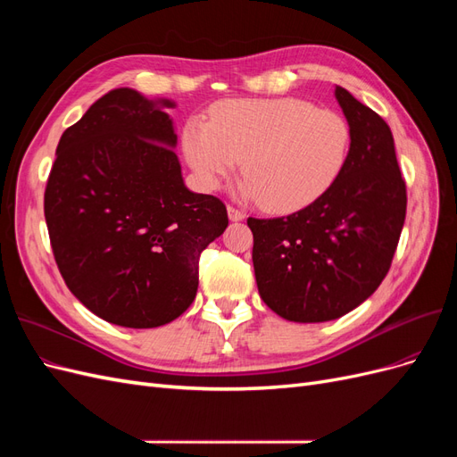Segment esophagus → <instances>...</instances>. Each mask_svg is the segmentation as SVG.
Here are the masks:
<instances>
[{
	"label": "esophagus",
	"mask_w": 457,
	"mask_h": 457,
	"mask_svg": "<svg viewBox=\"0 0 457 457\" xmlns=\"http://www.w3.org/2000/svg\"><path fill=\"white\" fill-rule=\"evenodd\" d=\"M227 213H228V219H230V220H244V219H245L244 212L237 210V207H232V205L227 207Z\"/></svg>",
	"instance_id": "obj_1"
}]
</instances>
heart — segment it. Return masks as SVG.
<instances>
[{
	"mask_svg": "<svg viewBox=\"0 0 457 457\" xmlns=\"http://www.w3.org/2000/svg\"><path fill=\"white\" fill-rule=\"evenodd\" d=\"M349 143L347 121L301 99L225 101L210 123L190 120L183 129L187 162L204 188H219L242 160V192L274 213L320 198L341 173Z\"/></svg>",
	"mask_w": 457,
	"mask_h": 457,
	"instance_id": "1",
	"label": "heart"
}]
</instances>
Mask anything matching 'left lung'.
Segmentation results:
<instances>
[{
	"instance_id": "8db88e82",
	"label": "left lung",
	"mask_w": 457,
	"mask_h": 457,
	"mask_svg": "<svg viewBox=\"0 0 457 457\" xmlns=\"http://www.w3.org/2000/svg\"><path fill=\"white\" fill-rule=\"evenodd\" d=\"M351 146L320 198L276 219H247L261 299L289 322H328L364 303L391 269L406 219V183L391 128L336 86Z\"/></svg>"
}]
</instances>
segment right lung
Returning a JSON list of instances; mask_svg holds the SVG:
<instances>
[{"instance_id":"obj_1","label":"right lung","mask_w":457,"mask_h":457,"mask_svg":"<svg viewBox=\"0 0 457 457\" xmlns=\"http://www.w3.org/2000/svg\"><path fill=\"white\" fill-rule=\"evenodd\" d=\"M118 87L89 106L57 146L46 220L68 289L103 320L158 328L198 292L200 253L228 225L227 207L185 187L163 108Z\"/></svg>"}]
</instances>
